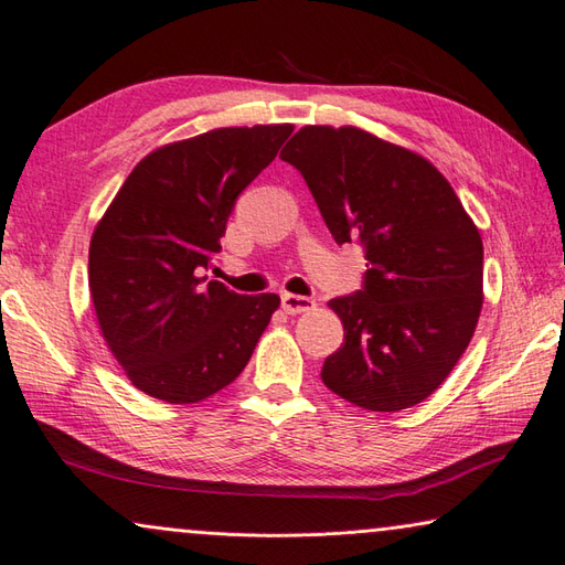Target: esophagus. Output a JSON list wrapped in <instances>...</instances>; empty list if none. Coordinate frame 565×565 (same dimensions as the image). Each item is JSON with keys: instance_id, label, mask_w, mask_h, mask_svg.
Listing matches in <instances>:
<instances>
[{"instance_id": "esophagus-1", "label": "esophagus", "mask_w": 565, "mask_h": 565, "mask_svg": "<svg viewBox=\"0 0 565 565\" xmlns=\"http://www.w3.org/2000/svg\"><path fill=\"white\" fill-rule=\"evenodd\" d=\"M281 308L289 316H298V313H308V310L316 308V301L308 296H296V294H284L281 296Z\"/></svg>"}]
</instances>
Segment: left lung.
<instances>
[{"label":"left lung","instance_id":"obj_1","mask_svg":"<svg viewBox=\"0 0 565 565\" xmlns=\"http://www.w3.org/2000/svg\"><path fill=\"white\" fill-rule=\"evenodd\" d=\"M279 158L303 174L334 243L366 249L364 289L328 303L344 342L322 383L364 411L435 393L483 306V239L435 164L354 126H303Z\"/></svg>","mask_w":565,"mask_h":565}]
</instances>
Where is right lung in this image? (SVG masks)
I'll return each mask as SVG.
<instances>
[{
	"instance_id": "right-lung-1",
	"label": "right lung",
	"mask_w": 565,
	"mask_h": 565,
	"mask_svg": "<svg viewBox=\"0 0 565 565\" xmlns=\"http://www.w3.org/2000/svg\"><path fill=\"white\" fill-rule=\"evenodd\" d=\"M291 130L215 128L152 150L94 227L92 303L138 391L174 405L201 403L247 366L279 296H239L199 274L221 252L239 191Z\"/></svg>"
}]
</instances>
